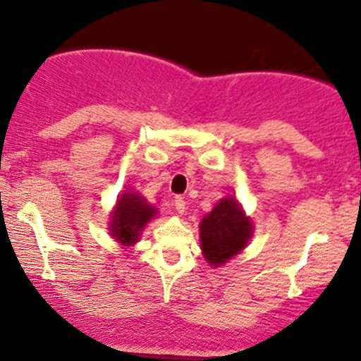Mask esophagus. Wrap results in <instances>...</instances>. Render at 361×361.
Returning <instances> with one entry per match:
<instances>
[{
	"instance_id": "obj_1",
	"label": "esophagus",
	"mask_w": 361,
	"mask_h": 361,
	"mask_svg": "<svg viewBox=\"0 0 361 361\" xmlns=\"http://www.w3.org/2000/svg\"><path fill=\"white\" fill-rule=\"evenodd\" d=\"M173 204H175V210L178 214H185V210H186V204H185V200L181 197H176L175 198V202H173Z\"/></svg>"
}]
</instances>
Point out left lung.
Returning a JSON list of instances; mask_svg holds the SVG:
<instances>
[{"instance_id": "obj_1", "label": "left lung", "mask_w": 361, "mask_h": 361, "mask_svg": "<svg viewBox=\"0 0 361 361\" xmlns=\"http://www.w3.org/2000/svg\"><path fill=\"white\" fill-rule=\"evenodd\" d=\"M252 235V222L234 197H226L200 222V243L210 267H221L239 255Z\"/></svg>"}]
</instances>
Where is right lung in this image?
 <instances>
[{
    "instance_id": "1",
    "label": "right lung",
    "mask_w": 361,
    "mask_h": 361,
    "mask_svg": "<svg viewBox=\"0 0 361 361\" xmlns=\"http://www.w3.org/2000/svg\"><path fill=\"white\" fill-rule=\"evenodd\" d=\"M154 215L156 209L147 204L142 195L137 192L122 193L110 215L111 238L122 243V246H132L139 241L140 233Z\"/></svg>"
}]
</instances>
